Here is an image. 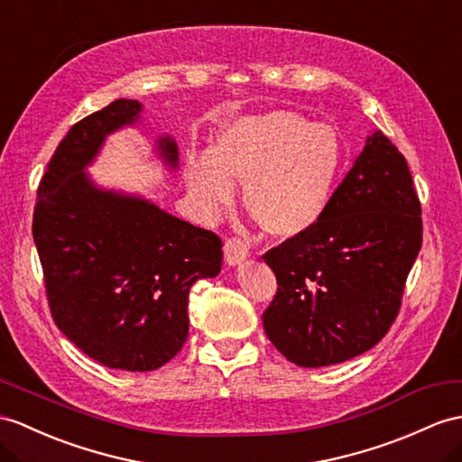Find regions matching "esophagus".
I'll return each mask as SVG.
<instances>
[{
    "instance_id": "obj_1",
    "label": "esophagus",
    "mask_w": 462,
    "mask_h": 462,
    "mask_svg": "<svg viewBox=\"0 0 462 462\" xmlns=\"http://www.w3.org/2000/svg\"><path fill=\"white\" fill-rule=\"evenodd\" d=\"M223 253H225V261H227V264H239L245 261L246 256H249V245H246L243 239L229 237L227 241H225Z\"/></svg>"
}]
</instances>
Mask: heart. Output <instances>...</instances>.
Listing matches in <instances>:
<instances>
[{"mask_svg":"<svg viewBox=\"0 0 462 462\" xmlns=\"http://www.w3.org/2000/svg\"><path fill=\"white\" fill-rule=\"evenodd\" d=\"M345 164L335 129L298 111L276 109L221 127L209 154H189L186 182L199 213L219 216L245 182V206L274 237H294L316 225Z\"/></svg>","mask_w":462,"mask_h":462,"instance_id":"obj_1","label":"heart"}]
</instances>
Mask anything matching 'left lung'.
<instances>
[{"label": "left lung", "mask_w": 462, "mask_h": 462, "mask_svg": "<svg viewBox=\"0 0 462 462\" xmlns=\"http://www.w3.org/2000/svg\"><path fill=\"white\" fill-rule=\"evenodd\" d=\"M421 241L410 166L376 131L319 221L263 254L278 284L263 313L266 337L306 368L363 355L396 321Z\"/></svg>", "instance_id": "obj_1"}]
</instances>
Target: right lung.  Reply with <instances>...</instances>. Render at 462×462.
<instances>
[{
    "label": "right lung",
    "instance_id": "right-lung-1",
    "mask_svg": "<svg viewBox=\"0 0 462 462\" xmlns=\"http://www.w3.org/2000/svg\"><path fill=\"white\" fill-rule=\"evenodd\" d=\"M141 104L116 99L80 119L56 146L37 189L32 239L51 316L89 358L144 373L166 365L188 337V296L217 276L221 239L149 201L101 192L82 168L106 134L137 119ZM166 161L176 144L161 141Z\"/></svg>",
    "mask_w": 462,
    "mask_h": 462
}]
</instances>
